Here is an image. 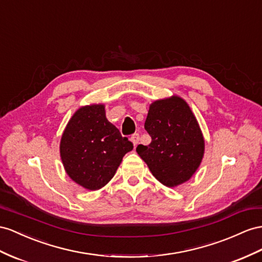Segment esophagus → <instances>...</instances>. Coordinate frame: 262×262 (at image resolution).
I'll use <instances>...</instances> for the list:
<instances>
[{"mask_svg": "<svg viewBox=\"0 0 262 262\" xmlns=\"http://www.w3.org/2000/svg\"><path fill=\"white\" fill-rule=\"evenodd\" d=\"M130 140L134 146H137V144L139 143V134H134V135H132Z\"/></svg>", "mask_w": 262, "mask_h": 262, "instance_id": "esophagus-1", "label": "esophagus"}]
</instances>
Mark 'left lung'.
<instances>
[{
  "mask_svg": "<svg viewBox=\"0 0 262 262\" xmlns=\"http://www.w3.org/2000/svg\"><path fill=\"white\" fill-rule=\"evenodd\" d=\"M145 129L151 143L138 145L136 151L152 176L169 188L188 182L204 158L205 139L186 100L172 95L152 102Z\"/></svg>",
  "mask_w": 262,
  "mask_h": 262,
  "instance_id": "1",
  "label": "left lung"
}]
</instances>
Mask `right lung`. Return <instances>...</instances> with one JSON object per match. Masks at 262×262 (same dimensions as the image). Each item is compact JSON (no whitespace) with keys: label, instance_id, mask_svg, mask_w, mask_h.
Masks as SVG:
<instances>
[{"label":"right lung","instance_id":"obj_1","mask_svg":"<svg viewBox=\"0 0 262 262\" xmlns=\"http://www.w3.org/2000/svg\"><path fill=\"white\" fill-rule=\"evenodd\" d=\"M130 150L133 144L106 118L104 104L79 107L59 143L66 173L87 190H98L108 183Z\"/></svg>","mask_w":262,"mask_h":262}]
</instances>
